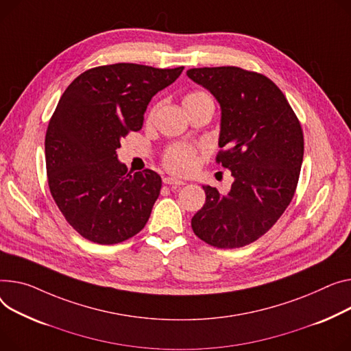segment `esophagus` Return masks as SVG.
<instances>
[{
	"label": "esophagus",
	"instance_id": "esophagus-1",
	"mask_svg": "<svg viewBox=\"0 0 351 351\" xmlns=\"http://www.w3.org/2000/svg\"><path fill=\"white\" fill-rule=\"evenodd\" d=\"M163 183H165V184H171V186H182V184H184L183 180H179V179H176V178H169V176L163 178Z\"/></svg>",
	"mask_w": 351,
	"mask_h": 351
}]
</instances>
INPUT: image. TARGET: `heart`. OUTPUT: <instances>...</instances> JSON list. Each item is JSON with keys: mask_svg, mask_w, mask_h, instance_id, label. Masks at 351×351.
I'll return each instance as SVG.
<instances>
[{"mask_svg": "<svg viewBox=\"0 0 351 351\" xmlns=\"http://www.w3.org/2000/svg\"><path fill=\"white\" fill-rule=\"evenodd\" d=\"M200 100H210L206 93L203 91H193L189 93L188 96L183 99V104L186 103H193V101H200ZM151 119H152V114H151ZM196 163H197V154L196 149L191 145H173L171 147L165 156H163V165L165 168L176 175H189L195 171L196 168Z\"/></svg>", "mask_w": 351, "mask_h": 351, "instance_id": "b5f03b06", "label": "heart"}]
</instances>
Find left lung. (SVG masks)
Wrapping results in <instances>:
<instances>
[{"label":"left lung","mask_w":351,"mask_h":351,"mask_svg":"<svg viewBox=\"0 0 351 351\" xmlns=\"http://www.w3.org/2000/svg\"><path fill=\"white\" fill-rule=\"evenodd\" d=\"M221 108L216 160L231 171L227 193L203 186L206 203L192 219L195 234L217 248L258 240L282 216L299 180L303 132L284 93L267 76L236 66L186 72Z\"/></svg>","instance_id":"left-lung-1"}]
</instances>
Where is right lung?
<instances>
[{
  "instance_id": "add662e5",
  "label": "right lung",
  "mask_w": 351,
  "mask_h": 351,
  "mask_svg": "<svg viewBox=\"0 0 351 351\" xmlns=\"http://www.w3.org/2000/svg\"><path fill=\"white\" fill-rule=\"evenodd\" d=\"M182 70L99 66L64 90L45 136L46 173L53 200L82 237L110 245L147 224L162 179L151 169L128 172L117 148L130 131L143 128L151 99Z\"/></svg>"
}]
</instances>
